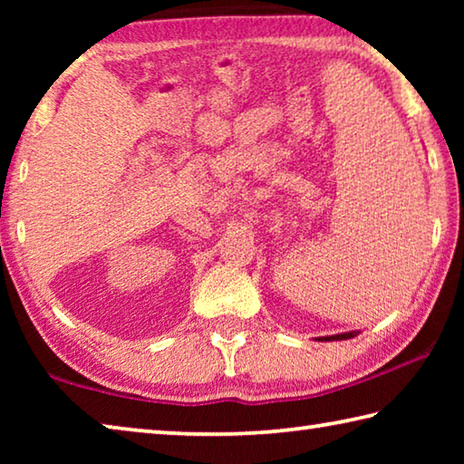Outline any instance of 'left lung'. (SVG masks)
Instances as JSON below:
<instances>
[{
    "mask_svg": "<svg viewBox=\"0 0 464 464\" xmlns=\"http://www.w3.org/2000/svg\"><path fill=\"white\" fill-rule=\"evenodd\" d=\"M358 332H348V334H337V335H327V337H319L321 342H334V340H350V337H356Z\"/></svg>",
    "mask_w": 464,
    "mask_h": 464,
    "instance_id": "left-lung-1",
    "label": "left lung"
}]
</instances>
